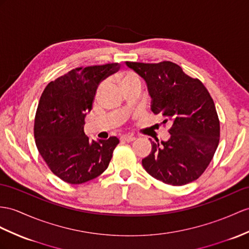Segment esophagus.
Listing matches in <instances>:
<instances>
[{
  "mask_svg": "<svg viewBox=\"0 0 249 249\" xmlns=\"http://www.w3.org/2000/svg\"><path fill=\"white\" fill-rule=\"evenodd\" d=\"M120 139H121V141H123V142H133V141H135V137L133 136V135L125 134V135L121 136Z\"/></svg>",
  "mask_w": 249,
  "mask_h": 249,
  "instance_id": "1",
  "label": "esophagus"
}]
</instances>
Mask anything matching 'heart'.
<instances>
[{"instance_id": "heart-1", "label": "heart", "mask_w": 249, "mask_h": 249, "mask_svg": "<svg viewBox=\"0 0 249 249\" xmlns=\"http://www.w3.org/2000/svg\"><path fill=\"white\" fill-rule=\"evenodd\" d=\"M117 81L120 84V87L123 88L124 92L133 87H136V86L142 87L141 79H139V77L135 74V72H133L131 71H124L123 72H120V74L117 76ZM104 87H105V84H101L98 89V92H97V94H99L101 92Z\"/></svg>"}]
</instances>
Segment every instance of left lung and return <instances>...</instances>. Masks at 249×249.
Returning a JSON list of instances; mask_svg holds the SVG:
<instances>
[{
    "label": "left lung",
    "mask_w": 249,
    "mask_h": 249,
    "mask_svg": "<svg viewBox=\"0 0 249 249\" xmlns=\"http://www.w3.org/2000/svg\"><path fill=\"white\" fill-rule=\"evenodd\" d=\"M147 83L151 110L170 123L167 142H153L142 166L151 177L172 186L197 179L208 167L220 141V121L214 102L204 84L179 65L125 62Z\"/></svg>",
    "instance_id": "8db88e82"
}]
</instances>
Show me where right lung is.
Masks as SVG:
<instances>
[{"label":"right lung","mask_w":249,"mask_h":249,"mask_svg":"<svg viewBox=\"0 0 249 249\" xmlns=\"http://www.w3.org/2000/svg\"><path fill=\"white\" fill-rule=\"evenodd\" d=\"M118 63L71 70L47 84L35 117L34 134L40 155L51 171L69 184L94 179L106 171L119 139L89 142L84 118L92 110L99 83Z\"/></svg>","instance_id":"1"}]
</instances>
